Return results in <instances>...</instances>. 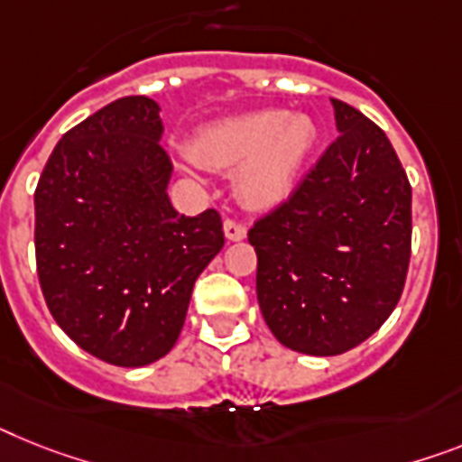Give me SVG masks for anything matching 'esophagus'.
<instances>
[{
  "mask_svg": "<svg viewBox=\"0 0 462 462\" xmlns=\"http://www.w3.org/2000/svg\"><path fill=\"white\" fill-rule=\"evenodd\" d=\"M223 230H225V237L230 239V242H242L246 237V225L239 223L235 218H227L223 223Z\"/></svg>",
  "mask_w": 462,
  "mask_h": 462,
  "instance_id": "34e87169",
  "label": "esophagus"
}]
</instances>
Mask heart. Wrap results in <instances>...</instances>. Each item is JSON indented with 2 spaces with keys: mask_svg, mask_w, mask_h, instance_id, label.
I'll list each match as a JSON object with an SVG mask.
<instances>
[{
  "mask_svg": "<svg viewBox=\"0 0 462 462\" xmlns=\"http://www.w3.org/2000/svg\"><path fill=\"white\" fill-rule=\"evenodd\" d=\"M317 141L308 115L261 110L201 129L189 145L197 164L237 173V192L249 207H274L293 188Z\"/></svg>",
  "mask_w": 462,
  "mask_h": 462,
  "instance_id": "obj_1",
  "label": "heart"
}]
</instances>
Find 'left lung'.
Listing matches in <instances>:
<instances>
[{
  "instance_id": "obj_1",
  "label": "left lung",
  "mask_w": 462,
  "mask_h": 462,
  "mask_svg": "<svg viewBox=\"0 0 462 462\" xmlns=\"http://www.w3.org/2000/svg\"><path fill=\"white\" fill-rule=\"evenodd\" d=\"M338 138L303 183L255 220V293L274 338L343 355L393 315L411 258V185L385 131L331 98Z\"/></svg>"
}]
</instances>
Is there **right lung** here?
I'll return each instance as SVG.
<instances>
[{"mask_svg": "<svg viewBox=\"0 0 462 462\" xmlns=\"http://www.w3.org/2000/svg\"><path fill=\"white\" fill-rule=\"evenodd\" d=\"M159 106L126 96L58 141L34 189L42 293L58 327L115 366H147L176 345L189 296L223 249L220 213L171 207L173 164Z\"/></svg>", "mask_w": 462, "mask_h": 462, "instance_id": "obj_1", "label": "right lung"}]
</instances>
